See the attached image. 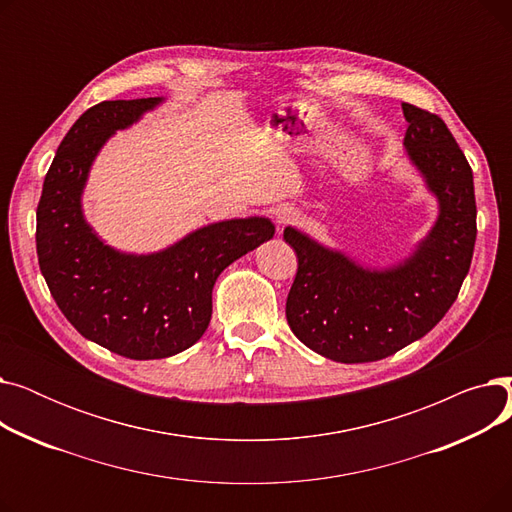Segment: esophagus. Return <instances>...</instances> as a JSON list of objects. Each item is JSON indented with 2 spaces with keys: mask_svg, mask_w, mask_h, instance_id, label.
<instances>
[{
  "mask_svg": "<svg viewBox=\"0 0 512 512\" xmlns=\"http://www.w3.org/2000/svg\"><path fill=\"white\" fill-rule=\"evenodd\" d=\"M297 220H299V211L294 209V207H280L276 211V226H278V230H282L284 226L297 222Z\"/></svg>",
  "mask_w": 512,
  "mask_h": 512,
  "instance_id": "34e87169",
  "label": "esophagus"
}]
</instances>
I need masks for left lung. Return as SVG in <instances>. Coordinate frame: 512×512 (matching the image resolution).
<instances>
[{
    "label": "left lung",
    "mask_w": 512,
    "mask_h": 512,
    "mask_svg": "<svg viewBox=\"0 0 512 512\" xmlns=\"http://www.w3.org/2000/svg\"><path fill=\"white\" fill-rule=\"evenodd\" d=\"M405 151L438 199V220L396 265L369 270L342 251L286 226L299 270L286 301L288 326L317 355L369 363L423 338L459 297L477 236L473 172L436 114L402 103Z\"/></svg>",
    "instance_id": "obj_1"
}]
</instances>
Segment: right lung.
<instances>
[{"instance_id": "right-lung-1", "label": "right lung", "mask_w": 512, "mask_h": 512, "mask_svg": "<svg viewBox=\"0 0 512 512\" xmlns=\"http://www.w3.org/2000/svg\"><path fill=\"white\" fill-rule=\"evenodd\" d=\"M164 97L93 105L53 157L37 207V257L60 311L87 340L126 359H166L207 330L211 290L238 257L276 232L272 220L207 224L164 251L122 253L97 236L83 213V191L101 147L139 122Z\"/></svg>"}]
</instances>
